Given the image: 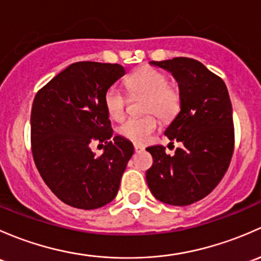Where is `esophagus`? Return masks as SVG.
<instances>
[{
	"mask_svg": "<svg viewBox=\"0 0 261 261\" xmlns=\"http://www.w3.org/2000/svg\"><path fill=\"white\" fill-rule=\"evenodd\" d=\"M134 150H136L137 153L142 152V150H144V147L141 146V144H134Z\"/></svg>",
	"mask_w": 261,
	"mask_h": 261,
	"instance_id": "esophagus-1",
	"label": "esophagus"
}]
</instances>
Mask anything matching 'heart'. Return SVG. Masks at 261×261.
I'll return each instance as SVG.
<instances>
[{"label":"heart","mask_w":261,"mask_h":261,"mask_svg":"<svg viewBox=\"0 0 261 261\" xmlns=\"http://www.w3.org/2000/svg\"><path fill=\"white\" fill-rule=\"evenodd\" d=\"M127 87L132 95H146L144 113H154L160 119L171 120L181 109V91L162 71L143 66L127 77ZM127 96L118 85L113 84L104 93V107L109 117L120 120L124 117ZM157 118L153 114L128 118L120 125L119 134L134 143H144L157 129Z\"/></svg>","instance_id":"1"}]
</instances>
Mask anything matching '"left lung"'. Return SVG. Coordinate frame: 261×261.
<instances>
[{
  "mask_svg": "<svg viewBox=\"0 0 261 261\" xmlns=\"http://www.w3.org/2000/svg\"><path fill=\"white\" fill-rule=\"evenodd\" d=\"M150 64L172 72L178 83L181 111L165 136L184 146L173 155L162 146L147 148L153 157L147 184L161 202L187 206L211 193L229 168L235 144L229 91L221 77L195 59Z\"/></svg>",
  "mask_w": 261,
  "mask_h": 261,
  "instance_id": "obj_1",
  "label": "left lung"
}]
</instances>
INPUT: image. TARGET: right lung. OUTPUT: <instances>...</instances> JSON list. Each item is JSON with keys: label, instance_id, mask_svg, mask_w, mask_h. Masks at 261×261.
Wrapping results in <instances>:
<instances>
[{"label": "right lung", "instance_id": "1", "mask_svg": "<svg viewBox=\"0 0 261 261\" xmlns=\"http://www.w3.org/2000/svg\"><path fill=\"white\" fill-rule=\"evenodd\" d=\"M125 69L119 64L79 61L59 72L35 95L31 149L49 189L66 205L94 210L114 200L133 154V144L113 137L104 93ZM105 142L96 158L90 148Z\"/></svg>", "mask_w": 261, "mask_h": 261}]
</instances>
